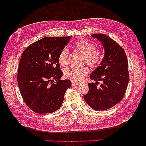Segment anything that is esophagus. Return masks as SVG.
I'll use <instances>...</instances> for the list:
<instances>
[{"label": "esophagus", "mask_w": 146, "mask_h": 146, "mask_svg": "<svg viewBox=\"0 0 146 146\" xmlns=\"http://www.w3.org/2000/svg\"><path fill=\"white\" fill-rule=\"evenodd\" d=\"M78 84H79V83L74 82H72V86H76V85H78Z\"/></svg>", "instance_id": "1"}]
</instances>
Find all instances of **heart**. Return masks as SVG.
Returning a JSON list of instances; mask_svg holds the SVG:
<instances>
[{"label":"heart","mask_w":146,"mask_h":146,"mask_svg":"<svg viewBox=\"0 0 146 146\" xmlns=\"http://www.w3.org/2000/svg\"><path fill=\"white\" fill-rule=\"evenodd\" d=\"M76 52L82 54V63H86L91 68H96L103 60L101 51L95 48V45L89 41L81 39L76 41L73 46ZM69 50L67 48L62 49L58 56V62L62 66L68 64ZM88 68L85 66H70L64 70V76L66 78L73 82H80L88 74Z\"/></svg>","instance_id":"heart-1"}]
</instances>
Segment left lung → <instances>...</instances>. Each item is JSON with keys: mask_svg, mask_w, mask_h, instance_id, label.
<instances>
[{"mask_svg": "<svg viewBox=\"0 0 146 146\" xmlns=\"http://www.w3.org/2000/svg\"><path fill=\"white\" fill-rule=\"evenodd\" d=\"M103 45L105 56L101 64L90 76L95 83H88L89 91L84 96L86 103L95 111L114 107L123 98L129 82L128 62L122 47L104 34H92ZM103 83L99 88L98 81Z\"/></svg>", "mask_w": 146, "mask_h": 146, "instance_id": "left-lung-1", "label": "left lung"}]
</instances>
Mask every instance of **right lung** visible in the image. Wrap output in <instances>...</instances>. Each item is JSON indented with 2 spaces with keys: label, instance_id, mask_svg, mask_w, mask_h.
Masks as SVG:
<instances>
[{
  "label": "right lung",
  "instance_id": "add662e5",
  "mask_svg": "<svg viewBox=\"0 0 146 146\" xmlns=\"http://www.w3.org/2000/svg\"><path fill=\"white\" fill-rule=\"evenodd\" d=\"M72 36L45 37L32 43L23 52L17 82L23 99L34 112L51 113L60 109L69 80H61L58 56Z\"/></svg>",
  "mask_w": 146,
  "mask_h": 146
}]
</instances>
